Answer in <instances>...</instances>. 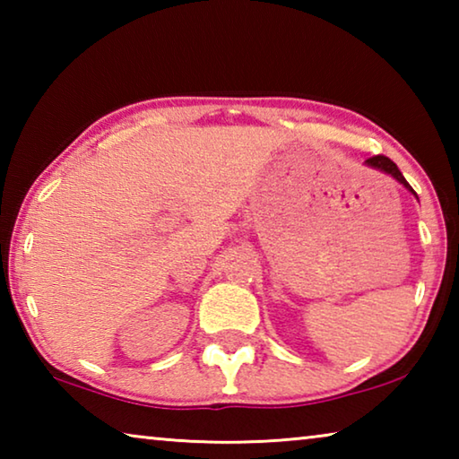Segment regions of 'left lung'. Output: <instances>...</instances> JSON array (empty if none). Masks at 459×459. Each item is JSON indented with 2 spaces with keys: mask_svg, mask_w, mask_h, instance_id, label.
<instances>
[{
  "mask_svg": "<svg viewBox=\"0 0 459 459\" xmlns=\"http://www.w3.org/2000/svg\"><path fill=\"white\" fill-rule=\"evenodd\" d=\"M367 164L368 166H372V168H377V169H380V172H386V174H391L394 180H399L403 186H405V188H409L411 192L415 194V190L411 188L409 186V182L405 180V178H403V174L399 172V168H397V164H394L393 160H388L386 155H372V158H368L367 160Z\"/></svg>",
  "mask_w": 459,
  "mask_h": 459,
  "instance_id": "left-lung-1",
  "label": "left lung"
}]
</instances>
